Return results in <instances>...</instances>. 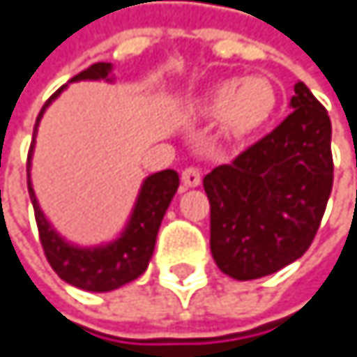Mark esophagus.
I'll use <instances>...</instances> for the list:
<instances>
[{
  "label": "esophagus",
  "mask_w": 357,
  "mask_h": 357,
  "mask_svg": "<svg viewBox=\"0 0 357 357\" xmlns=\"http://www.w3.org/2000/svg\"><path fill=\"white\" fill-rule=\"evenodd\" d=\"M182 184L186 188H197L201 184V171L195 169V167H188L182 171Z\"/></svg>",
  "instance_id": "34e87169"
}]
</instances>
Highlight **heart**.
Returning <instances> with one entry per match:
<instances>
[{
    "mask_svg": "<svg viewBox=\"0 0 357 357\" xmlns=\"http://www.w3.org/2000/svg\"><path fill=\"white\" fill-rule=\"evenodd\" d=\"M278 96L266 77L229 79L203 96L199 111L208 119H220L222 130L236 139H246L270 124Z\"/></svg>",
    "mask_w": 357,
    "mask_h": 357,
    "instance_id": "obj_1",
    "label": "heart"
}]
</instances>
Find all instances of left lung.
Instances as JSON below:
<instances>
[{"label":"left lung","instance_id":"left-lung-1","mask_svg":"<svg viewBox=\"0 0 357 357\" xmlns=\"http://www.w3.org/2000/svg\"><path fill=\"white\" fill-rule=\"evenodd\" d=\"M294 91V111L280 126L203 177L212 257L236 280L274 274L300 259L332 192L328 111L302 81Z\"/></svg>","mask_w":357,"mask_h":357}]
</instances>
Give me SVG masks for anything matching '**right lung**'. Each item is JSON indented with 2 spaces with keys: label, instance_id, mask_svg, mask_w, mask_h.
<instances>
[{
  "label": "right lung",
  "instance_id": "add662e5",
  "mask_svg": "<svg viewBox=\"0 0 357 357\" xmlns=\"http://www.w3.org/2000/svg\"><path fill=\"white\" fill-rule=\"evenodd\" d=\"M77 81L113 83V66L107 61L93 63L87 70L73 77L68 83H77ZM66 87L68 85L59 87L51 96L36 119L33 141H31L29 158H27V188H29V199L33 205L38 231H40V242H43L45 255L49 259L51 268L55 270V274L68 284L79 287L83 291L105 294V291L119 289V287H124L126 282L139 278L147 270L149 259L154 255L160 222L165 218V212L169 208L173 195L177 192V186H180V175L173 169H165V171L147 175L139 188L132 212L115 240L96 244V246H79V244L68 242L49 222L47 214L40 208L33 184H31V156H33L38 124H40V119H43L47 107Z\"/></svg>",
  "mask_w": 357,
  "mask_h": 357
}]
</instances>
